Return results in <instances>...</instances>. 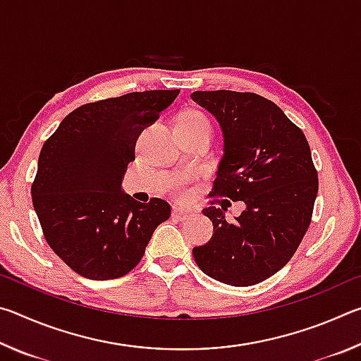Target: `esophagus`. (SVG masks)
I'll use <instances>...</instances> for the list:
<instances>
[{
	"instance_id": "obj_1",
	"label": "esophagus",
	"mask_w": 361,
	"mask_h": 361,
	"mask_svg": "<svg viewBox=\"0 0 361 361\" xmlns=\"http://www.w3.org/2000/svg\"><path fill=\"white\" fill-rule=\"evenodd\" d=\"M192 213H194V210L189 209V207L175 205L173 209H172V215H173L175 218H178V219H186L188 216H191Z\"/></svg>"
}]
</instances>
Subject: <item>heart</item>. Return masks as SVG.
<instances>
[{"label":"heart","mask_w":361,"mask_h":361,"mask_svg":"<svg viewBox=\"0 0 361 361\" xmlns=\"http://www.w3.org/2000/svg\"><path fill=\"white\" fill-rule=\"evenodd\" d=\"M176 122H180V124H185V126H189V127H210V129H212L209 118H207V116L202 114L200 111H186V113H183ZM186 181H188V176H183V178H180L178 181H176L175 191L178 192V194L185 192V183Z\"/></svg>","instance_id":"heart-1"}]
</instances>
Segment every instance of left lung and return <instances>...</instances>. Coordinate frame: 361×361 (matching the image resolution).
<instances>
[{
  "instance_id": "1",
  "label": "left lung",
  "mask_w": 361,
  "mask_h": 361,
  "mask_svg": "<svg viewBox=\"0 0 361 361\" xmlns=\"http://www.w3.org/2000/svg\"><path fill=\"white\" fill-rule=\"evenodd\" d=\"M191 99L218 121L223 151L210 195L243 200L234 221L224 207L202 210L213 223L194 259L207 276L232 286L259 283L295 255L312 218L319 178L302 130L276 103L252 92L197 90Z\"/></svg>"
}]
</instances>
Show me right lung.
<instances>
[{"label":"right lung","mask_w":361,"mask_h":361,"mask_svg":"<svg viewBox=\"0 0 361 361\" xmlns=\"http://www.w3.org/2000/svg\"><path fill=\"white\" fill-rule=\"evenodd\" d=\"M180 90H145L87 103L60 122L42 145L32 199L42 232L79 276H126L152 232L170 216L162 199L138 202L122 191L135 143Z\"/></svg>","instance_id":"right-lung-1"}]
</instances>
